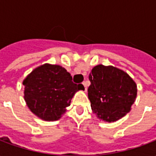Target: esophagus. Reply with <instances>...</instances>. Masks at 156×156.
Masks as SVG:
<instances>
[{
	"instance_id": "obj_1",
	"label": "esophagus",
	"mask_w": 156,
	"mask_h": 156,
	"mask_svg": "<svg viewBox=\"0 0 156 156\" xmlns=\"http://www.w3.org/2000/svg\"><path fill=\"white\" fill-rule=\"evenodd\" d=\"M82 84L83 85V87H84V91H87V83H86V82H83V83Z\"/></svg>"
}]
</instances>
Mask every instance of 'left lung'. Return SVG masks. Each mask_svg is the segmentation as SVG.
I'll return each mask as SVG.
<instances>
[{
  "mask_svg": "<svg viewBox=\"0 0 156 156\" xmlns=\"http://www.w3.org/2000/svg\"><path fill=\"white\" fill-rule=\"evenodd\" d=\"M92 110L105 122H114L129 112L137 95V86L125 73L112 66L98 65L88 76Z\"/></svg>",
  "mask_w": 156,
  "mask_h": 156,
  "instance_id": "left-lung-1",
  "label": "left lung"
}]
</instances>
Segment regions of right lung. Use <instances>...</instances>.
I'll return each mask as SVG.
<instances>
[{
    "instance_id": "add662e5",
    "label": "right lung",
    "mask_w": 156,
    "mask_h": 156,
    "mask_svg": "<svg viewBox=\"0 0 156 156\" xmlns=\"http://www.w3.org/2000/svg\"><path fill=\"white\" fill-rule=\"evenodd\" d=\"M24 98L37 116L47 121L58 119L83 84H76L67 70L59 65L44 64L24 79Z\"/></svg>"
}]
</instances>
